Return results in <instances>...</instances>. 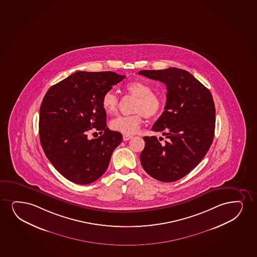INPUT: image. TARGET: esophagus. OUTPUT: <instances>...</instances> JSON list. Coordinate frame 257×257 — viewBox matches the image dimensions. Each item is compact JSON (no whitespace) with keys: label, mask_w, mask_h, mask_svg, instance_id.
I'll return each instance as SVG.
<instances>
[{"label":"esophagus","mask_w":257,"mask_h":257,"mask_svg":"<svg viewBox=\"0 0 257 257\" xmlns=\"http://www.w3.org/2000/svg\"><path fill=\"white\" fill-rule=\"evenodd\" d=\"M132 138H133V136H131V135H123V141H128Z\"/></svg>","instance_id":"34e87169"}]
</instances>
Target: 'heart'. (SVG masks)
<instances>
[{
  "instance_id": "obj_1",
  "label": "heart",
  "mask_w": 257,
  "mask_h": 257,
  "mask_svg": "<svg viewBox=\"0 0 257 257\" xmlns=\"http://www.w3.org/2000/svg\"><path fill=\"white\" fill-rule=\"evenodd\" d=\"M125 90L128 94L137 97L134 112L131 115H120L110 121L112 130L120 133L134 134L139 130L143 123L144 115L147 118H153L163 111L164 101L161 94L152 92L150 84L143 81H132L125 86ZM118 98L114 92L107 91L101 97V106L104 112L109 115L116 113L118 110Z\"/></svg>"
}]
</instances>
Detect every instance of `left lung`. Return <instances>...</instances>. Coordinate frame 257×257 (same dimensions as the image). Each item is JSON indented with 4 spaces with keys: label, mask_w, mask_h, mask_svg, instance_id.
Here are the masks:
<instances>
[{
    "label": "left lung",
    "mask_w": 257,
    "mask_h": 257,
    "mask_svg": "<svg viewBox=\"0 0 257 257\" xmlns=\"http://www.w3.org/2000/svg\"><path fill=\"white\" fill-rule=\"evenodd\" d=\"M138 74L162 81L168 90L165 110L152 127L167 141L161 143L156 137H143L141 163L153 178L176 182L195 169L211 146L215 127L214 100L204 85L181 68L141 70Z\"/></svg>",
    "instance_id": "obj_1"
}]
</instances>
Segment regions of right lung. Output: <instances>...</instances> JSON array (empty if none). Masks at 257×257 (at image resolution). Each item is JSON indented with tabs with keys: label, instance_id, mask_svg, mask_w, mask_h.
<instances>
[{
	"label": "right lung",
	"instance_id": "1",
	"mask_svg": "<svg viewBox=\"0 0 257 257\" xmlns=\"http://www.w3.org/2000/svg\"><path fill=\"white\" fill-rule=\"evenodd\" d=\"M124 78L111 71L75 72L46 93L40 107V142L49 162L68 181L85 185L107 170L122 136L106 127L101 97ZM93 128L104 133L90 141L88 131Z\"/></svg>",
	"mask_w": 257,
	"mask_h": 257
}]
</instances>
